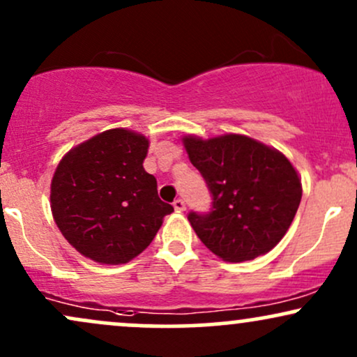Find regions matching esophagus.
<instances>
[{
	"mask_svg": "<svg viewBox=\"0 0 357 357\" xmlns=\"http://www.w3.org/2000/svg\"><path fill=\"white\" fill-rule=\"evenodd\" d=\"M173 206H174V210L176 211H184L186 210V203H184V199H181V198H178V199H174V203H173Z\"/></svg>",
	"mask_w": 357,
	"mask_h": 357,
	"instance_id": "34e87169",
	"label": "esophagus"
}]
</instances>
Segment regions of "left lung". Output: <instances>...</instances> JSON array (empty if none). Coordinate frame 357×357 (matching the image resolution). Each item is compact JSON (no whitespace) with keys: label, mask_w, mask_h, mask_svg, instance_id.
Here are the masks:
<instances>
[{"label":"left lung","mask_w":357,"mask_h":357,"mask_svg":"<svg viewBox=\"0 0 357 357\" xmlns=\"http://www.w3.org/2000/svg\"><path fill=\"white\" fill-rule=\"evenodd\" d=\"M191 165L213 195L208 215L190 213L204 247L225 261L265 255L284 238L302 198L292 162L275 147L243 134L184 136Z\"/></svg>","instance_id":"8db88e82"}]
</instances>
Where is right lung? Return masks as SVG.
I'll use <instances>...</instances> for the list:
<instances>
[{
    "instance_id": "add662e5",
    "label": "right lung",
    "mask_w": 357,
    "mask_h": 357,
    "mask_svg": "<svg viewBox=\"0 0 357 357\" xmlns=\"http://www.w3.org/2000/svg\"><path fill=\"white\" fill-rule=\"evenodd\" d=\"M149 139L117 127L72 147L52 178L56 227L77 252L102 265L127 264L154 240L174 211L146 173Z\"/></svg>"
}]
</instances>
